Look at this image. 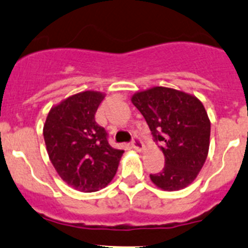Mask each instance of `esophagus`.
<instances>
[{
  "instance_id": "1",
  "label": "esophagus",
  "mask_w": 248,
  "mask_h": 248,
  "mask_svg": "<svg viewBox=\"0 0 248 248\" xmlns=\"http://www.w3.org/2000/svg\"><path fill=\"white\" fill-rule=\"evenodd\" d=\"M132 148L136 149L137 151L143 150L144 144H143V141H141V139L139 138L138 136H134L133 139H132Z\"/></svg>"
}]
</instances>
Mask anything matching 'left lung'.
<instances>
[{"label": "left lung", "instance_id": "left-lung-1", "mask_svg": "<svg viewBox=\"0 0 248 248\" xmlns=\"http://www.w3.org/2000/svg\"><path fill=\"white\" fill-rule=\"evenodd\" d=\"M151 134L161 143L165 167L150 179L167 191L188 186L207 158L211 122L202 103L194 95L167 87H153L132 97Z\"/></svg>", "mask_w": 248, "mask_h": 248}]
</instances>
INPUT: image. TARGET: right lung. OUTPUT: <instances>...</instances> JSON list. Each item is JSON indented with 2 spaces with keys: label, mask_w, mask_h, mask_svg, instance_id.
I'll list each match as a JSON object with an SVG mask.
<instances>
[{
  "label": "right lung",
  "mask_w": 248,
  "mask_h": 248,
  "mask_svg": "<svg viewBox=\"0 0 248 248\" xmlns=\"http://www.w3.org/2000/svg\"><path fill=\"white\" fill-rule=\"evenodd\" d=\"M104 94L78 93L48 112L43 137L52 165L60 178L78 191L104 188L116 174L124 150L114 149L108 133L95 122Z\"/></svg>",
  "instance_id": "1"
}]
</instances>
